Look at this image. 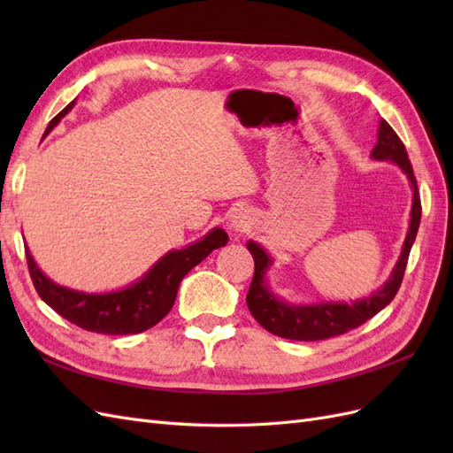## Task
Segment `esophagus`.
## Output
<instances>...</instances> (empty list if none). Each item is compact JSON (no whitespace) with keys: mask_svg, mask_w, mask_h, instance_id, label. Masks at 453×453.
Here are the masks:
<instances>
[{"mask_svg":"<svg viewBox=\"0 0 453 453\" xmlns=\"http://www.w3.org/2000/svg\"><path fill=\"white\" fill-rule=\"evenodd\" d=\"M230 230L234 232V234H240V232H245L250 226V217L245 215L243 211H236L234 215L230 217V223H228Z\"/></svg>","mask_w":453,"mask_h":453,"instance_id":"esophagus-1","label":"esophagus"}]
</instances>
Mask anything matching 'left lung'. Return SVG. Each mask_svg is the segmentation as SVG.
Here are the masks:
<instances>
[{
    "label": "left lung",
    "mask_w": 453,
    "mask_h": 453,
    "mask_svg": "<svg viewBox=\"0 0 453 453\" xmlns=\"http://www.w3.org/2000/svg\"><path fill=\"white\" fill-rule=\"evenodd\" d=\"M374 160H389L396 164L406 173L410 187H412V211H410V225L401 250V257L391 272L389 280L383 283L376 293L351 303H313V304H291L281 300L270 289L266 272L272 266V257L260 248V243L250 240L248 250L255 260V273L248 293V308L253 318L263 325L268 333L289 338V340H325L338 334H344L351 328L363 325L370 318L386 308L395 298L403 283V276L408 263L410 250H412L419 221H421V202L418 193V183L414 177L412 164L408 160V153L399 135L388 125L380 120L378 142L370 153Z\"/></svg>",
    "instance_id": "8db88e82"
}]
</instances>
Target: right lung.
Masks as SVG:
<instances>
[{
	"instance_id": "1",
	"label": "right lung",
	"mask_w": 453,
	"mask_h": 453,
	"mask_svg": "<svg viewBox=\"0 0 453 453\" xmlns=\"http://www.w3.org/2000/svg\"><path fill=\"white\" fill-rule=\"evenodd\" d=\"M73 105L75 100L49 122L43 138L72 111ZM226 232L215 226L202 240L160 257L138 281L111 293H83L54 283L39 270L28 248L26 260L37 295L70 323L100 334H138L166 318L175 303L181 280L213 250L226 245Z\"/></svg>"
}]
</instances>
